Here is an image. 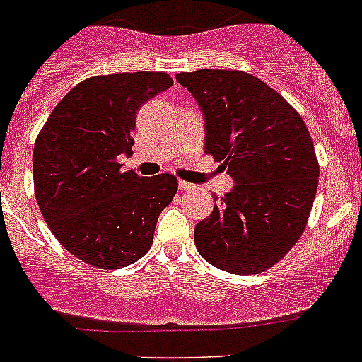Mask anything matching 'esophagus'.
Instances as JSON below:
<instances>
[{
	"label": "esophagus",
	"mask_w": 362,
	"mask_h": 362,
	"mask_svg": "<svg viewBox=\"0 0 362 362\" xmlns=\"http://www.w3.org/2000/svg\"><path fill=\"white\" fill-rule=\"evenodd\" d=\"M192 187H194V185L189 184V182H185V180H178V189H180V191H191Z\"/></svg>",
	"instance_id": "obj_1"
}]
</instances>
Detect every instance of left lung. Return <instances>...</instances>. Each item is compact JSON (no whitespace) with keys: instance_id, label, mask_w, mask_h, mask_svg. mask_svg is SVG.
<instances>
[{"instance_id":"8db88e82","label":"left lung","mask_w":362,"mask_h":362,"mask_svg":"<svg viewBox=\"0 0 362 362\" xmlns=\"http://www.w3.org/2000/svg\"><path fill=\"white\" fill-rule=\"evenodd\" d=\"M177 82L203 113L204 152L235 182L196 224V249L224 272H264L293 249L315 199L319 163L308 127L250 73L204 68L178 73Z\"/></svg>"}]
</instances>
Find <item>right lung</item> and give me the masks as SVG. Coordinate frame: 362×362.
Instances as JSON below:
<instances>
[{
	"mask_svg": "<svg viewBox=\"0 0 362 362\" xmlns=\"http://www.w3.org/2000/svg\"><path fill=\"white\" fill-rule=\"evenodd\" d=\"M173 86L168 73L90 76L57 103L33 151L35 194L57 242L80 261L117 269L151 249L159 214L177 194L173 175L138 177L117 158L133 154L136 113Z\"/></svg>",
	"mask_w": 362,
	"mask_h": 362,
	"instance_id": "right-lung-1",
	"label": "right lung"
}]
</instances>
